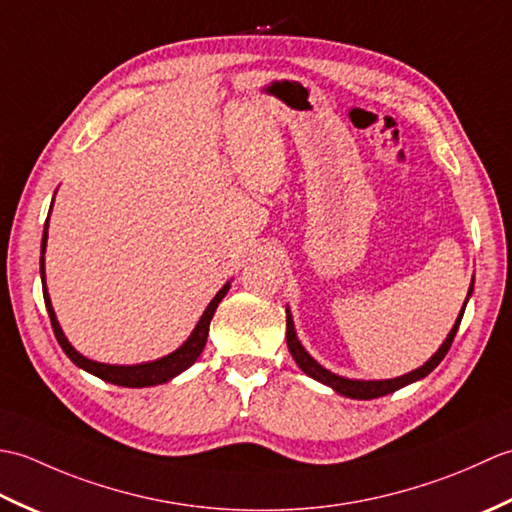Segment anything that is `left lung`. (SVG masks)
I'll use <instances>...</instances> for the list:
<instances>
[{
	"mask_svg": "<svg viewBox=\"0 0 512 512\" xmlns=\"http://www.w3.org/2000/svg\"><path fill=\"white\" fill-rule=\"evenodd\" d=\"M473 292V284L469 288V297ZM469 297H466V301H469ZM466 301H464V308H466ZM464 308L460 310L458 319H455V325L451 328L449 336L444 339V343L440 345V350L433 354L427 363H424L422 367L413 369V372L405 374V376H398V378H389V380H352V378H343L339 374H332L328 372V369L321 367L314 358L303 350V345L299 343L297 339V332H295V323H292V314L290 310L286 308V341H288V350L292 354V358H295V363L306 372L308 376H312L314 380H319V383L332 387L336 394H341L345 398H356V400H372V398H380V396H387L391 394V391H396L400 387H405L409 383H416V380L424 378L427 374H431L433 369H436L440 365V361L444 356H447L449 347L455 339V332H458L460 328V321H462V314H464Z\"/></svg>",
	"mask_w": 512,
	"mask_h": 512,
	"instance_id": "left-lung-1",
	"label": "left lung"
}]
</instances>
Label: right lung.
Instances as JSON below:
<instances>
[{"label":"right lung","mask_w":512,"mask_h":512,"mask_svg":"<svg viewBox=\"0 0 512 512\" xmlns=\"http://www.w3.org/2000/svg\"><path fill=\"white\" fill-rule=\"evenodd\" d=\"M46 242H48V222L43 226V239H41V284H43V301H46V308L50 314V323H52V330L54 336H57V341L61 345V350L68 354L70 361L85 369V372H90L94 376H99L105 383H112V385H121V387H151V385H160V383H167V380L176 378L178 374H182L184 369L191 367L195 361H198V356L202 354L204 345H206V336H209V325L211 319L215 314L217 303H220L228 288L231 284H224L222 290L217 292V295L211 299L209 306H206L204 314L200 317L198 325H195V330L191 332V336L187 341H184L176 352H171L167 356L158 358V361H151V363H140V365H107V363H96L92 358H85L83 354H79L70 345V341L65 339V334L61 330V325L57 321V314L52 310V303H50V295H48V288H46V270H43V253H46Z\"/></svg>","instance_id":"obj_1"}]
</instances>
